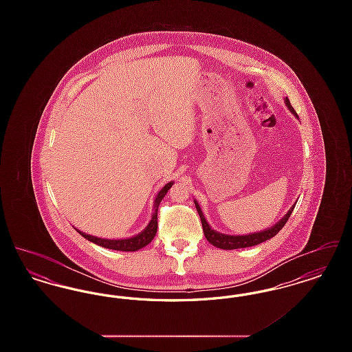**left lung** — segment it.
Instances as JSON below:
<instances>
[{"label":"left lung","mask_w":352,"mask_h":352,"mask_svg":"<svg viewBox=\"0 0 352 352\" xmlns=\"http://www.w3.org/2000/svg\"><path fill=\"white\" fill-rule=\"evenodd\" d=\"M284 101L285 105L287 107V109H289L296 118H298L296 111H294V108L290 105L289 99L284 98ZM194 203H195L197 211H198V214H199L201 227H203V232H204V236H206L207 241L211 243L214 247L220 248V250H237V248H248V247H253V245L261 244V243L267 241L269 239H272L273 236H276V234H278V232L283 230V227H284L285 224H286L287 219L290 218V214L293 212V210H294L297 201L289 208V211L285 214L284 218L280 219L274 226L269 227V228L264 230V231L253 232V234H227L215 231L214 228H211V226L208 224V221L204 218L199 203L195 201V199H194Z\"/></svg>","instance_id":"8db88e82"}]
</instances>
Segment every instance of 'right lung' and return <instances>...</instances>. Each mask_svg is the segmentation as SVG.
<instances>
[{
    "label": "right lung",
    "mask_w": 352,
    "mask_h": 352,
    "mask_svg": "<svg viewBox=\"0 0 352 352\" xmlns=\"http://www.w3.org/2000/svg\"><path fill=\"white\" fill-rule=\"evenodd\" d=\"M174 184V182H168L165 184L161 191L157 194L155 199L153 201V214H151V220L148 223V226L144 228V231H141L140 234L131 236L128 239H104V237H98V236H92V234H84L83 231H79L78 228H75L79 234L83 236L84 239H87L88 241L98 244L102 248H108V250H113V251L122 252H134L146 247L151 240L154 239V236L157 234V211H158V206L161 201L165 198L166 192L170 190V187Z\"/></svg>",
    "instance_id": "right-lung-1"
}]
</instances>
